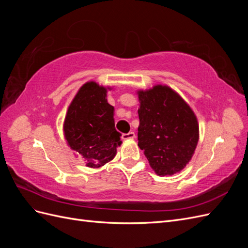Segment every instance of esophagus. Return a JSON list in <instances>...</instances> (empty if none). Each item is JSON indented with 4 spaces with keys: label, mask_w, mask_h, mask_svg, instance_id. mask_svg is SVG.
<instances>
[{
    "label": "esophagus",
    "mask_w": 248,
    "mask_h": 248,
    "mask_svg": "<svg viewBox=\"0 0 248 248\" xmlns=\"http://www.w3.org/2000/svg\"><path fill=\"white\" fill-rule=\"evenodd\" d=\"M136 138V133H134L133 131H130L128 133H123L122 134V139L123 140H131V139H134Z\"/></svg>",
    "instance_id": "obj_1"
}]
</instances>
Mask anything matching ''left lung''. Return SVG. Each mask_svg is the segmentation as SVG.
Masks as SVG:
<instances>
[{"label": "left lung", "instance_id": "left-lung-1", "mask_svg": "<svg viewBox=\"0 0 248 248\" xmlns=\"http://www.w3.org/2000/svg\"><path fill=\"white\" fill-rule=\"evenodd\" d=\"M139 147L157 175L171 176L191 159L199 123L182 97L168 86L139 91Z\"/></svg>", "mask_w": 248, "mask_h": 248}]
</instances>
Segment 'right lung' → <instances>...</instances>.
Returning a JSON list of instances; mask_svg holds the SVG:
<instances>
[{
    "label": "right lung",
    "mask_w": 248,
    "mask_h": 248,
    "mask_svg": "<svg viewBox=\"0 0 248 248\" xmlns=\"http://www.w3.org/2000/svg\"><path fill=\"white\" fill-rule=\"evenodd\" d=\"M108 90L110 88H108ZM108 89L95 81L80 87L67 110L64 136L68 146L86 160L89 168L110 161L122 144L115 128L114 107L107 100Z\"/></svg>",
    "instance_id": "obj_1"
}]
</instances>
